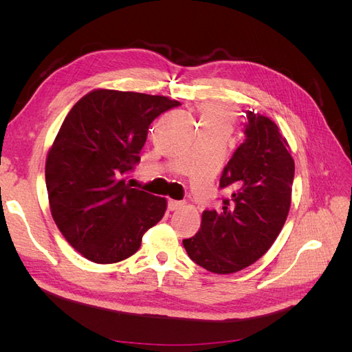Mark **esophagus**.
I'll return each instance as SVG.
<instances>
[{"label":"esophagus","mask_w":352,"mask_h":352,"mask_svg":"<svg viewBox=\"0 0 352 352\" xmlns=\"http://www.w3.org/2000/svg\"><path fill=\"white\" fill-rule=\"evenodd\" d=\"M184 206H185L184 201H176V199H168V204H167L170 211H176L179 208H182Z\"/></svg>","instance_id":"esophagus-1"}]
</instances>
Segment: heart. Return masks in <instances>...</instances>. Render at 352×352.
Returning a JSON list of instances; mask_svg holds the SVG:
<instances>
[{"label": "heart", "instance_id": "obj_1", "mask_svg": "<svg viewBox=\"0 0 352 352\" xmlns=\"http://www.w3.org/2000/svg\"><path fill=\"white\" fill-rule=\"evenodd\" d=\"M201 124L210 129H220L230 132L236 120V113L220 102H204L199 105Z\"/></svg>", "mask_w": 352, "mask_h": 352}]
</instances>
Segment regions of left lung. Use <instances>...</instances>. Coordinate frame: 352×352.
I'll use <instances>...</instances> for the list:
<instances>
[{"mask_svg": "<svg viewBox=\"0 0 352 352\" xmlns=\"http://www.w3.org/2000/svg\"><path fill=\"white\" fill-rule=\"evenodd\" d=\"M245 141L220 177L230 194L220 210L202 212L195 236L184 239L189 258L217 274L236 273L261 258L279 236L291 207L294 158L279 127L248 111Z\"/></svg>", "mask_w": 352, "mask_h": 352, "instance_id": "obj_1", "label": "left lung"}]
</instances>
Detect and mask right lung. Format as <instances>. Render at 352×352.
Instances as JSON below:
<instances>
[{"label": "right lung", "instance_id": "1", "mask_svg": "<svg viewBox=\"0 0 352 352\" xmlns=\"http://www.w3.org/2000/svg\"><path fill=\"white\" fill-rule=\"evenodd\" d=\"M177 105L163 95L94 89L66 116L47 155L45 182L52 219L85 258H129L163 219L167 199L131 188L124 176L140 163L153 120Z\"/></svg>", "mask_w": 352, "mask_h": 352}]
</instances>
